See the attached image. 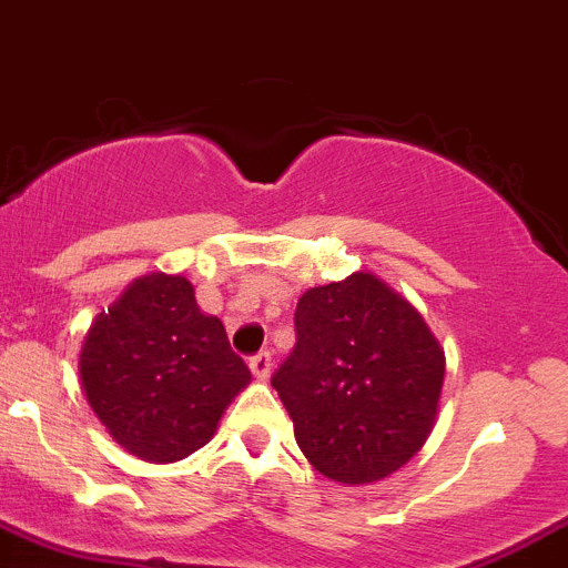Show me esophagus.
<instances>
[{"label": "esophagus", "instance_id": "34e87169", "mask_svg": "<svg viewBox=\"0 0 568 568\" xmlns=\"http://www.w3.org/2000/svg\"><path fill=\"white\" fill-rule=\"evenodd\" d=\"M248 366H251V372H254V377H260V379L271 377V372H273L271 353H267V349H262V353L251 355V358H248Z\"/></svg>", "mask_w": 568, "mask_h": 568}]
</instances>
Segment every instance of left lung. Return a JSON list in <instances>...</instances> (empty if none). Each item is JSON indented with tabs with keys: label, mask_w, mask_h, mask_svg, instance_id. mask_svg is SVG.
I'll return each mask as SVG.
<instances>
[{
	"label": "left lung",
	"mask_w": 568,
	"mask_h": 568,
	"mask_svg": "<svg viewBox=\"0 0 568 568\" xmlns=\"http://www.w3.org/2000/svg\"><path fill=\"white\" fill-rule=\"evenodd\" d=\"M295 336L271 383L323 476L369 484L420 452L446 355L399 292L372 273L314 286L297 301Z\"/></svg>",
	"instance_id": "8db88e82"
}]
</instances>
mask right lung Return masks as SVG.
<instances>
[{"label": "right lung", "mask_w": 568, "mask_h": 568, "mask_svg": "<svg viewBox=\"0 0 568 568\" xmlns=\"http://www.w3.org/2000/svg\"><path fill=\"white\" fill-rule=\"evenodd\" d=\"M79 372L109 435L148 462L202 448L251 379L221 320L196 306L191 282L166 273L136 278L95 320Z\"/></svg>", "instance_id": "obj_1"}]
</instances>
